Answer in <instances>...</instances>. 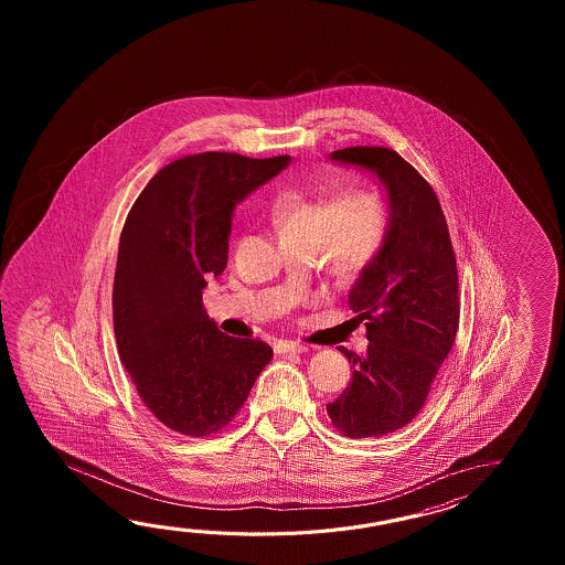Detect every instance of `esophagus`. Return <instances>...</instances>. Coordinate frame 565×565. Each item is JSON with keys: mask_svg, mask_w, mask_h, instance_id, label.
Wrapping results in <instances>:
<instances>
[{"mask_svg": "<svg viewBox=\"0 0 565 565\" xmlns=\"http://www.w3.org/2000/svg\"><path fill=\"white\" fill-rule=\"evenodd\" d=\"M278 353H288V355H292V353H305L307 348L305 345H300V343H292V341H280L277 345Z\"/></svg>", "mask_w": 565, "mask_h": 565, "instance_id": "esophagus-1", "label": "esophagus"}]
</instances>
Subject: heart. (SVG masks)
<instances>
[{
	"label": "heart",
	"mask_w": 565,
	"mask_h": 565,
	"mask_svg": "<svg viewBox=\"0 0 565 565\" xmlns=\"http://www.w3.org/2000/svg\"><path fill=\"white\" fill-rule=\"evenodd\" d=\"M280 241L327 248L345 275L360 273L382 250L392 210L384 195L373 190L341 193H288L275 210Z\"/></svg>",
	"instance_id": "b5f03b06"
}]
</instances>
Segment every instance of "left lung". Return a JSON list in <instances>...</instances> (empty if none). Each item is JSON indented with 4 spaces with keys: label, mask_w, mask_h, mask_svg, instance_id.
I'll return each instance as SVG.
<instances>
[{
    "label": "left lung",
    "mask_w": 565,
    "mask_h": 565,
    "mask_svg": "<svg viewBox=\"0 0 565 565\" xmlns=\"http://www.w3.org/2000/svg\"><path fill=\"white\" fill-rule=\"evenodd\" d=\"M339 163L372 169L387 190L392 224L361 270L349 307L365 321L370 348H345L353 377L327 414L348 438L385 436L418 416L455 345L460 317L457 256L445 212L418 169L387 147H348Z\"/></svg>",
    "instance_id": "obj_1"
}]
</instances>
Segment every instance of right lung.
<instances>
[{"mask_svg": "<svg viewBox=\"0 0 565 565\" xmlns=\"http://www.w3.org/2000/svg\"><path fill=\"white\" fill-rule=\"evenodd\" d=\"M288 163L224 151L180 157L125 220L113 282L117 349L145 406L173 433L224 430L273 360L265 341L217 331L202 290L228 263L236 204Z\"/></svg>", "mask_w": 565, "mask_h": 565, "instance_id": "right-lung-1", "label": "right lung"}]
</instances>
